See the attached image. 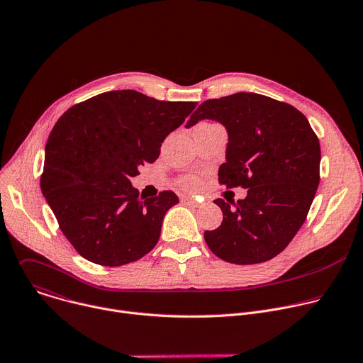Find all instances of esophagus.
Returning <instances> with one entry per match:
<instances>
[{
	"instance_id": "esophagus-1",
	"label": "esophagus",
	"mask_w": 363,
	"mask_h": 363,
	"mask_svg": "<svg viewBox=\"0 0 363 363\" xmlns=\"http://www.w3.org/2000/svg\"><path fill=\"white\" fill-rule=\"evenodd\" d=\"M181 199H182V202L189 203V205H192V206H199V205H198V202H196V199H195L194 196H182Z\"/></svg>"
}]
</instances>
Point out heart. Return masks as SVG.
Here are the masks:
<instances>
[{
    "instance_id": "1",
    "label": "heart",
    "mask_w": 363,
    "mask_h": 363,
    "mask_svg": "<svg viewBox=\"0 0 363 363\" xmlns=\"http://www.w3.org/2000/svg\"><path fill=\"white\" fill-rule=\"evenodd\" d=\"M179 185L188 191H194L199 186V181L195 177H184L179 179Z\"/></svg>"
}]
</instances>
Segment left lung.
Segmentation results:
<instances>
[{
	"label": "left lung",
	"mask_w": 363,
	"mask_h": 363,
	"mask_svg": "<svg viewBox=\"0 0 363 363\" xmlns=\"http://www.w3.org/2000/svg\"><path fill=\"white\" fill-rule=\"evenodd\" d=\"M220 122L228 133L218 179L247 188L244 199H216L223 223L205 231L224 262L257 264L281 252L303 225L320 181V143L306 116L287 103L240 91L201 103L185 128Z\"/></svg>",
	"instance_id": "8db88e82"
}]
</instances>
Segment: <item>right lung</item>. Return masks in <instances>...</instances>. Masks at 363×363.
Returning a JSON list of instances; mask_svg holds the SVG:
<instances>
[{
	"label": "right lung",
	"mask_w": 363,
	"mask_h": 363,
	"mask_svg": "<svg viewBox=\"0 0 363 363\" xmlns=\"http://www.w3.org/2000/svg\"><path fill=\"white\" fill-rule=\"evenodd\" d=\"M195 101H164L113 90L70 108L45 145L41 192L60 230L86 260L118 267L157 245L172 191L139 196L130 178L158 160L165 138Z\"/></svg>",
	"instance_id": "obj_1"
}]
</instances>
